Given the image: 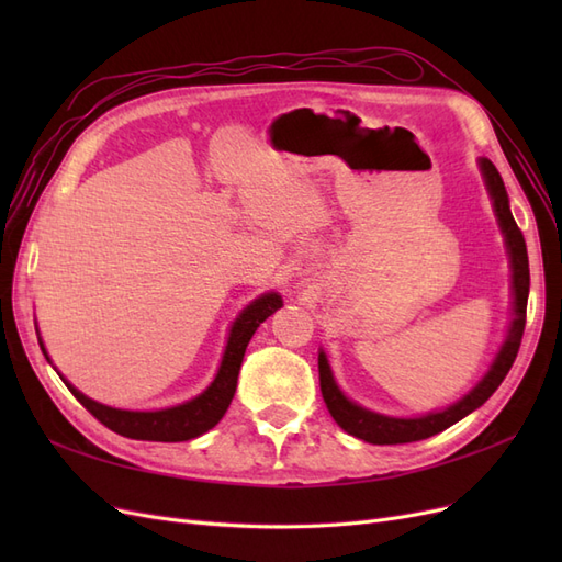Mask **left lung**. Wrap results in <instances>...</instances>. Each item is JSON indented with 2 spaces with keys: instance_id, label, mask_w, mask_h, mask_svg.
Here are the masks:
<instances>
[{
  "instance_id": "obj_1",
  "label": "left lung",
  "mask_w": 562,
  "mask_h": 562,
  "mask_svg": "<svg viewBox=\"0 0 562 562\" xmlns=\"http://www.w3.org/2000/svg\"><path fill=\"white\" fill-rule=\"evenodd\" d=\"M479 166H481V173H483V180L487 187V194L492 199V209H495V215L499 220V227H502L506 250H508V260H512V271H514L512 274L514 321H512V326H508V335L504 339L499 353L495 356V361H492L487 375L479 384H475L462 401H457L454 405L446 407V411H440V413H429V415L413 417V419L386 417L380 413L366 411V407L349 401L335 384L326 353L318 351L321 394H323V401H326V405H328V413L347 434L366 440V443H372V446L413 443V440L429 438L434 434H440L443 429L452 427L454 422L473 413L475 407H481L492 394H495L497 386L504 382L508 370H512V366L516 361L522 330H525L527 293H530V262H527V246L522 239V232L516 225L512 209H508V194H506V187H504L499 171L495 168V164L485 157L479 161Z\"/></svg>"
}]
</instances>
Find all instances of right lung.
<instances>
[{"label": "right lung", "mask_w": 562, "mask_h": 562, "mask_svg": "<svg viewBox=\"0 0 562 562\" xmlns=\"http://www.w3.org/2000/svg\"><path fill=\"white\" fill-rule=\"evenodd\" d=\"M281 304H283L281 295L265 293L258 300H252L248 307L236 316L227 337L223 363L217 368L215 380L206 391H203V394L182 405L166 407V411H151V413L119 411V407L95 403L89 396H83L81 391H77L65 378L63 382L100 424H105L108 429H112L119 436L135 438V440H159V443H178V440L196 438L201 434H206L209 429H213L227 413V407L234 398L236 380H239L241 361H244L250 337L260 328L262 321H267L277 310H281ZM40 347L48 359L42 342Z\"/></svg>", "instance_id": "add662e5"}]
</instances>
